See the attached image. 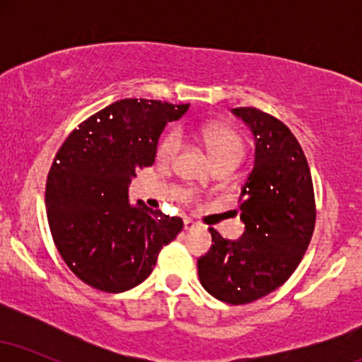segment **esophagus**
Here are the masks:
<instances>
[{
    "label": "esophagus",
    "mask_w": 362,
    "mask_h": 362,
    "mask_svg": "<svg viewBox=\"0 0 362 362\" xmlns=\"http://www.w3.org/2000/svg\"><path fill=\"white\" fill-rule=\"evenodd\" d=\"M197 226V224H195L192 219H184V228L187 231H190V230H194V228Z\"/></svg>",
    "instance_id": "obj_1"
}]
</instances>
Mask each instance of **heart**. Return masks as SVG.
<instances>
[{
  "mask_svg": "<svg viewBox=\"0 0 362 362\" xmlns=\"http://www.w3.org/2000/svg\"><path fill=\"white\" fill-rule=\"evenodd\" d=\"M202 143L209 153L216 167L230 165L236 167L245 155L242 136L230 127L219 124H207L199 131ZM182 146V136L178 131H170L160 139L156 146V161L160 165H172Z\"/></svg>",
  "mask_w": 362,
  "mask_h": 362,
  "instance_id": "heart-1",
  "label": "heart"
}]
</instances>
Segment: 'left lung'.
Returning a JSON list of instances; mask_svg holds the SVG:
<instances>
[{"label": "left lung", "instance_id": "obj_1", "mask_svg": "<svg viewBox=\"0 0 362 362\" xmlns=\"http://www.w3.org/2000/svg\"><path fill=\"white\" fill-rule=\"evenodd\" d=\"M231 112L255 138V163L238 206L245 233L231 242L209 228L213 245L197 260V272L216 300L247 305L296 271L313 235L317 207L308 161L289 127L255 107Z\"/></svg>", "mask_w": 362, "mask_h": 362}]
</instances>
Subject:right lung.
<instances>
[{"instance_id": "right-lung-1", "label": "right lung", "mask_w": 362, "mask_h": 362, "mask_svg": "<svg viewBox=\"0 0 362 362\" xmlns=\"http://www.w3.org/2000/svg\"><path fill=\"white\" fill-rule=\"evenodd\" d=\"M190 103L126 98L81 122L49 170L45 207L62 260L98 291L122 293L151 274L158 253L184 228L180 218L131 206L136 170L155 163L165 126Z\"/></svg>"}]
</instances>
